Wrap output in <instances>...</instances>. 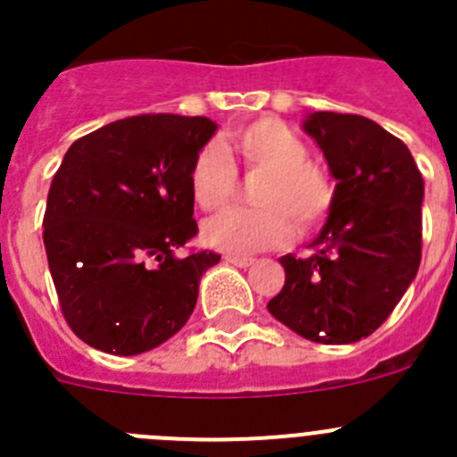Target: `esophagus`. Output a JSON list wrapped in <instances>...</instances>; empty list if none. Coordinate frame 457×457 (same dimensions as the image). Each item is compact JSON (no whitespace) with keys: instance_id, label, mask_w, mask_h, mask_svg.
<instances>
[{"instance_id":"esophagus-1","label":"esophagus","mask_w":457,"mask_h":457,"mask_svg":"<svg viewBox=\"0 0 457 457\" xmlns=\"http://www.w3.org/2000/svg\"><path fill=\"white\" fill-rule=\"evenodd\" d=\"M226 263L236 265V268H249V265H253V258L249 256H233V253H228V256H224Z\"/></svg>"}]
</instances>
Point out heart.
Instances as JSON below:
<instances>
[{
	"mask_svg": "<svg viewBox=\"0 0 457 457\" xmlns=\"http://www.w3.org/2000/svg\"><path fill=\"white\" fill-rule=\"evenodd\" d=\"M226 148L247 171H263L253 199L263 208H228L201 228L208 247L233 256L284 247L293 240V221L309 231L325 220L332 205L327 173L309 162L306 144L277 119H258L228 135ZM237 169L217 141L194 155L189 187L196 205L215 210L233 196Z\"/></svg>",
	"mask_w": 457,
	"mask_h": 457,
	"instance_id": "b5f03b06",
	"label": "heart"
}]
</instances>
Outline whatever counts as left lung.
<instances>
[{
  "instance_id": "left-lung-1",
  "label": "left lung",
  "mask_w": 457,
  "mask_h": 457,
  "mask_svg": "<svg viewBox=\"0 0 457 457\" xmlns=\"http://www.w3.org/2000/svg\"><path fill=\"white\" fill-rule=\"evenodd\" d=\"M337 180L309 258L281 256L268 311L327 345L357 343L389 318L421 263L423 179L410 148L366 116L313 112L302 123Z\"/></svg>"
}]
</instances>
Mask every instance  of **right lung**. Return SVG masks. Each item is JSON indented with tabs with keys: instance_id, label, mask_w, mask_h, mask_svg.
<instances>
[{
	"instance_id": "right-lung-1",
	"label": "right lung",
	"mask_w": 457,
	"mask_h": 457,
	"mask_svg": "<svg viewBox=\"0 0 457 457\" xmlns=\"http://www.w3.org/2000/svg\"><path fill=\"white\" fill-rule=\"evenodd\" d=\"M205 116L120 119L68 148L47 194L43 242L63 318L91 348L141 354L189 320L220 253L196 236L189 169L215 135Z\"/></svg>"
}]
</instances>
